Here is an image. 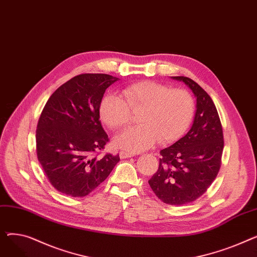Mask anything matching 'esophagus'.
I'll list each match as a JSON object with an SVG mask.
<instances>
[{"label": "esophagus", "mask_w": 257, "mask_h": 257, "mask_svg": "<svg viewBox=\"0 0 257 257\" xmlns=\"http://www.w3.org/2000/svg\"><path fill=\"white\" fill-rule=\"evenodd\" d=\"M134 154L133 153H129V152H126V151H120L119 152V157L120 158H130V157H133Z\"/></svg>", "instance_id": "34e87169"}]
</instances>
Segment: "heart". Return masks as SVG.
Listing matches in <instances>:
<instances>
[{"instance_id":"1","label":"heart","mask_w":257,"mask_h":257,"mask_svg":"<svg viewBox=\"0 0 257 257\" xmlns=\"http://www.w3.org/2000/svg\"><path fill=\"white\" fill-rule=\"evenodd\" d=\"M142 109L138 127H131L114 141L129 152H142L157 141L168 145L178 141L190 127L195 114V100L184 88H171L155 81H141L121 89L120 97L106 94L100 102L101 119L112 131L125 128L131 112Z\"/></svg>"}]
</instances>
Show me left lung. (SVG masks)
<instances>
[{"label": "left lung", "instance_id": "left-lung-1", "mask_svg": "<svg viewBox=\"0 0 257 257\" xmlns=\"http://www.w3.org/2000/svg\"><path fill=\"white\" fill-rule=\"evenodd\" d=\"M172 78L183 81L193 90L197 110L190 131L160 151L159 168L149 184L164 203L183 205L203 195L217 177L224 138L218 110L209 94L191 78Z\"/></svg>", "mask_w": 257, "mask_h": 257}]
</instances>
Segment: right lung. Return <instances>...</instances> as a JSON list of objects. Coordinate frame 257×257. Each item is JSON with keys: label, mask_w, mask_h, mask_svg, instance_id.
I'll return each instance as SVG.
<instances>
[{"label": "right lung", "mask_w": 257, "mask_h": 257, "mask_svg": "<svg viewBox=\"0 0 257 257\" xmlns=\"http://www.w3.org/2000/svg\"><path fill=\"white\" fill-rule=\"evenodd\" d=\"M117 80L106 74L78 75L52 93L39 116L38 161L50 183L66 196H87L118 163V154L98 156L109 142L100 120V102Z\"/></svg>", "instance_id": "right-lung-1"}]
</instances>
